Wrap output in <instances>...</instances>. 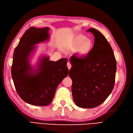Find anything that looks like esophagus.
Returning <instances> with one entry per match:
<instances>
[{
	"label": "esophagus",
	"instance_id": "34e87169",
	"mask_svg": "<svg viewBox=\"0 0 133 133\" xmlns=\"http://www.w3.org/2000/svg\"><path fill=\"white\" fill-rule=\"evenodd\" d=\"M67 66H68V69L69 70H70V68H71V64L69 63V62H68L67 63Z\"/></svg>",
	"mask_w": 133,
	"mask_h": 133
}]
</instances>
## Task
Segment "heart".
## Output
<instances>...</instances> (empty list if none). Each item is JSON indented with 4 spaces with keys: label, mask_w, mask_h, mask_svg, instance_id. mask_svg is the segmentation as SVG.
<instances>
[{
    "label": "heart",
    "mask_w": 133,
    "mask_h": 133,
    "mask_svg": "<svg viewBox=\"0 0 133 133\" xmlns=\"http://www.w3.org/2000/svg\"><path fill=\"white\" fill-rule=\"evenodd\" d=\"M68 46L74 49V54L79 57L87 56L94 48V42L85 35L78 34L75 35L68 42Z\"/></svg>",
    "instance_id": "obj_1"
}]
</instances>
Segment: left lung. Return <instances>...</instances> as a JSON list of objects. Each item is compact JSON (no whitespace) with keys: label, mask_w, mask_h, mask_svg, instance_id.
Segmentation results:
<instances>
[{"label":"left lung","mask_w":133,"mask_h":133,"mask_svg":"<svg viewBox=\"0 0 133 133\" xmlns=\"http://www.w3.org/2000/svg\"><path fill=\"white\" fill-rule=\"evenodd\" d=\"M87 32L94 35V48L87 56L71 57L69 75L75 105L91 109L101 105L112 92L116 62L111 46L101 32L93 28Z\"/></svg>","instance_id":"1"}]
</instances>
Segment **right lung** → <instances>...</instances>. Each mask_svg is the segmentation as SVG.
I'll list each match as a JSON object with an SVG mask.
<instances>
[{
  "instance_id": "add662e5",
  "label": "right lung",
  "mask_w": 133,
  "mask_h": 133,
  "mask_svg": "<svg viewBox=\"0 0 133 133\" xmlns=\"http://www.w3.org/2000/svg\"><path fill=\"white\" fill-rule=\"evenodd\" d=\"M49 27L28 29L14 49L11 69L17 92L24 102L35 106H44L51 102L56 88L68 74V59L50 61L49 56L40 58L36 69L30 63L36 49L35 45L49 39Z\"/></svg>"
}]
</instances>
